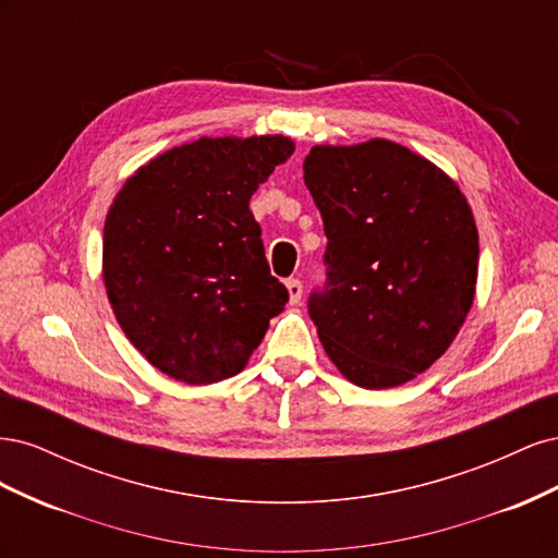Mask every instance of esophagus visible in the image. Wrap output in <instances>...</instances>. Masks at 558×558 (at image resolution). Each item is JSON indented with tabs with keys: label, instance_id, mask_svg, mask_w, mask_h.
Segmentation results:
<instances>
[{
	"label": "esophagus",
	"instance_id": "1",
	"mask_svg": "<svg viewBox=\"0 0 558 558\" xmlns=\"http://www.w3.org/2000/svg\"><path fill=\"white\" fill-rule=\"evenodd\" d=\"M286 291H289L291 305H298L300 298H302V281L300 279H289V281H286Z\"/></svg>",
	"mask_w": 558,
	"mask_h": 558
}]
</instances>
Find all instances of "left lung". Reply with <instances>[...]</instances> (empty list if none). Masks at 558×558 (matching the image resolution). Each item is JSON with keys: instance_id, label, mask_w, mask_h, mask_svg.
<instances>
[{"instance_id": "8db88e82", "label": "left lung", "mask_w": 558, "mask_h": 558, "mask_svg": "<svg viewBox=\"0 0 558 558\" xmlns=\"http://www.w3.org/2000/svg\"><path fill=\"white\" fill-rule=\"evenodd\" d=\"M305 183L328 238L326 283L307 302L328 359L363 388L414 379L475 300L480 238L465 195L388 140L314 146Z\"/></svg>"}]
</instances>
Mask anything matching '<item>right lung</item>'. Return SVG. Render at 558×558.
I'll use <instances>...</instances> for the list:
<instances>
[{"label": "right lung", "mask_w": 558, "mask_h": 558, "mask_svg": "<svg viewBox=\"0 0 558 558\" xmlns=\"http://www.w3.org/2000/svg\"><path fill=\"white\" fill-rule=\"evenodd\" d=\"M295 144L202 137L134 172L105 221L102 272L116 320L183 384L238 375L289 302L269 275L248 199Z\"/></svg>", "instance_id": "right-lung-1"}]
</instances>
